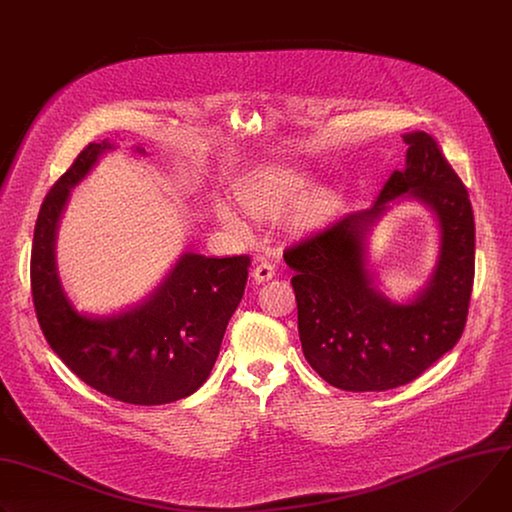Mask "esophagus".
Returning a JSON list of instances; mask_svg holds the SVG:
<instances>
[{
	"mask_svg": "<svg viewBox=\"0 0 512 512\" xmlns=\"http://www.w3.org/2000/svg\"><path fill=\"white\" fill-rule=\"evenodd\" d=\"M273 275H275L273 265H271V263H267V261H263V259L255 265V269H253V273H251V277H253V282H255V284L269 282Z\"/></svg>",
	"mask_w": 512,
	"mask_h": 512,
	"instance_id": "obj_1",
	"label": "esophagus"
}]
</instances>
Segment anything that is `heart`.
I'll return each mask as SVG.
<instances>
[{
    "mask_svg": "<svg viewBox=\"0 0 512 512\" xmlns=\"http://www.w3.org/2000/svg\"><path fill=\"white\" fill-rule=\"evenodd\" d=\"M310 188L312 181L306 173L288 167H269L257 171L241 185L239 200L255 216H280L302 204ZM324 206H327V200L316 198L312 204V212H320L324 210ZM216 216L220 224L228 230L241 232L245 228L237 212H232L224 204L216 206Z\"/></svg>",
    "mask_w": 512,
    "mask_h": 512,
    "instance_id": "heart-1",
    "label": "heart"
}]
</instances>
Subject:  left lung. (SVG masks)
Here are the masks:
<instances>
[{
  "label": "left lung",
  "mask_w": 512,
  "mask_h": 512,
  "mask_svg": "<svg viewBox=\"0 0 512 512\" xmlns=\"http://www.w3.org/2000/svg\"><path fill=\"white\" fill-rule=\"evenodd\" d=\"M406 165L374 206L347 212L284 251L294 269L306 361L335 388L382 392L423 374L459 341L474 286L476 228L468 190L423 130L402 134ZM418 201L438 220L440 253L426 288L404 303L377 286L368 235L392 205Z\"/></svg>",
  "instance_id": "8db88e82"
}]
</instances>
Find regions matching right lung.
I'll return each instance as SVG.
<instances>
[{"mask_svg":"<svg viewBox=\"0 0 512 512\" xmlns=\"http://www.w3.org/2000/svg\"><path fill=\"white\" fill-rule=\"evenodd\" d=\"M114 149L108 138L89 143L40 206L30 259L34 310L51 349L87 386L128 404H167L210 376L251 259L185 251L141 302L110 314L77 310L59 277L57 230L71 190Z\"/></svg>","mask_w":512,"mask_h":512,"instance_id":"1","label":"right lung"}]
</instances>
